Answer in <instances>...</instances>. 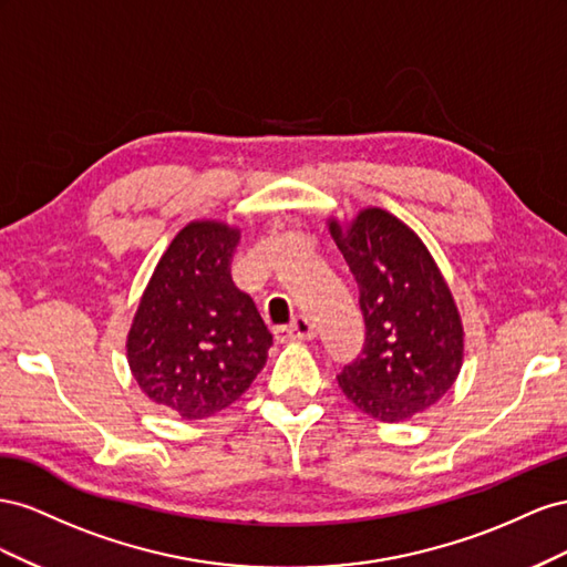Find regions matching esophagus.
Returning a JSON list of instances; mask_svg holds the SVG:
<instances>
[{"instance_id":"34e87169","label":"esophagus","mask_w":567,"mask_h":567,"mask_svg":"<svg viewBox=\"0 0 567 567\" xmlns=\"http://www.w3.org/2000/svg\"><path fill=\"white\" fill-rule=\"evenodd\" d=\"M316 326L309 320V318H295L292 326L289 328H280L278 332H275V337H278V342H309V339H316Z\"/></svg>"}]
</instances>
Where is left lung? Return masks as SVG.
<instances>
[{
    "instance_id": "8db88e82",
    "label": "left lung",
    "mask_w": 567,
    "mask_h": 567,
    "mask_svg": "<svg viewBox=\"0 0 567 567\" xmlns=\"http://www.w3.org/2000/svg\"><path fill=\"white\" fill-rule=\"evenodd\" d=\"M361 289L365 347L337 378L355 409L403 423L454 386L465 353L463 318L425 241L380 206L326 220Z\"/></svg>"
}]
</instances>
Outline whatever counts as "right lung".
I'll list each match as a JSON object with an SVG mask.
<instances>
[{"instance_id": "right-lung-1", "label": "right lung", "mask_w": 567, "mask_h": 567, "mask_svg": "<svg viewBox=\"0 0 567 567\" xmlns=\"http://www.w3.org/2000/svg\"><path fill=\"white\" fill-rule=\"evenodd\" d=\"M239 228L192 220L161 254L125 339L142 394L185 420L230 406L261 373L272 337L230 280Z\"/></svg>"}]
</instances>
